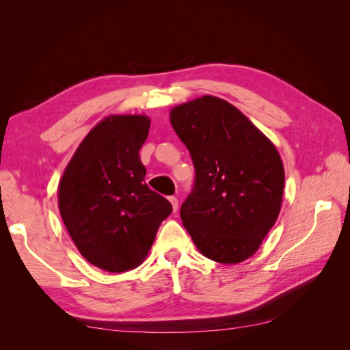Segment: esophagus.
<instances>
[{"label": "esophagus", "mask_w": 350, "mask_h": 350, "mask_svg": "<svg viewBox=\"0 0 350 350\" xmlns=\"http://www.w3.org/2000/svg\"><path fill=\"white\" fill-rule=\"evenodd\" d=\"M169 201H171V204H172V210H174V213H176V210H178V198L176 197H169Z\"/></svg>", "instance_id": "obj_1"}]
</instances>
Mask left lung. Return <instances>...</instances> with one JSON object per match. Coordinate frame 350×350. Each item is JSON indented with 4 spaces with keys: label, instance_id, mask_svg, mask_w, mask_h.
Wrapping results in <instances>:
<instances>
[{
    "label": "left lung",
    "instance_id": "obj_1",
    "mask_svg": "<svg viewBox=\"0 0 350 350\" xmlns=\"http://www.w3.org/2000/svg\"><path fill=\"white\" fill-rule=\"evenodd\" d=\"M169 116L196 169L183 225L204 257L247 260L280 211L284 171L276 147L234 105L215 96L178 105Z\"/></svg>",
    "mask_w": 350,
    "mask_h": 350
}]
</instances>
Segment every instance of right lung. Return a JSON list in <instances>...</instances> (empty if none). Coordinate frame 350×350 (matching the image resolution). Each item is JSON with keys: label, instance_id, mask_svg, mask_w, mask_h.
Here are the masks:
<instances>
[{"label": "right lung", "instance_id": "1", "mask_svg": "<svg viewBox=\"0 0 350 350\" xmlns=\"http://www.w3.org/2000/svg\"><path fill=\"white\" fill-rule=\"evenodd\" d=\"M144 115H111L74 153L58 187L62 221L81 256L111 273L146 258L172 206L144 183L139 152L149 135Z\"/></svg>", "mask_w": 350, "mask_h": 350}]
</instances>
